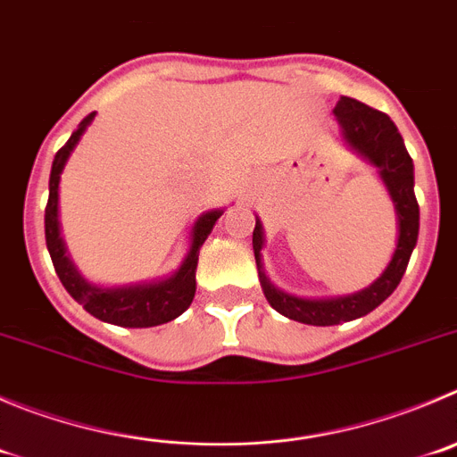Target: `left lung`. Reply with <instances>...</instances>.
<instances>
[{"label":"left lung","mask_w":457,"mask_h":457,"mask_svg":"<svg viewBox=\"0 0 457 457\" xmlns=\"http://www.w3.org/2000/svg\"><path fill=\"white\" fill-rule=\"evenodd\" d=\"M336 121L340 126L345 144L358 153L361 157L378 169L383 185L395 203L396 214V237L395 253L390 263L381 277L370 284L363 291L352 293L343 297H297L291 293H284L281 288L272 287L266 272L262 270V248H263V228L257 219L253 232L254 259H257L259 279L266 300L275 311H279L287 318L304 322L313 327H331L349 320L363 318L370 311L377 309L381 302L395 293L399 287L403 272H406L411 254L417 245V234H420V204L415 198V166L408 155L403 139L386 112L370 108L349 96H340L338 105L334 108Z\"/></svg>","instance_id":"8db88e82"}]
</instances>
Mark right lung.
<instances>
[{"instance_id":"add662e5","label":"right lung","mask_w":457,"mask_h":457,"mask_svg":"<svg viewBox=\"0 0 457 457\" xmlns=\"http://www.w3.org/2000/svg\"><path fill=\"white\" fill-rule=\"evenodd\" d=\"M94 114H87L83 121L79 123L71 137L67 139L65 146L55 153L54 164H51L49 176V200H46L45 209V237H46V250L54 262L55 275L61 277L62 287L67 288L71 297L87 313L94 318L110 322V325L119 327H157L176 320L178 315L185 313L189 304L194 302L195 295V266H198V253L204 238L212 234L216 220L220 219L223 209H212L198 216V220L191 228V245L187 253L185 262L180 263L176 272L166 279L148 281V284H135V287H119V288H104L96 284H89L71 259L67 257L65 243L61 237V223H58V185H61V173L65 169L67 160H70L71 151L76 144L83 137L85 128L92 123Z\"/></svg>"}]
</instances>
